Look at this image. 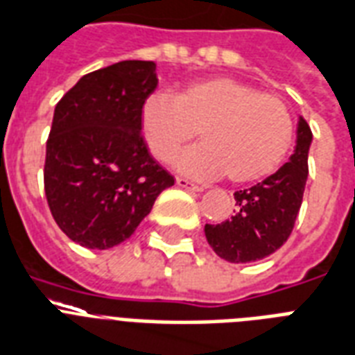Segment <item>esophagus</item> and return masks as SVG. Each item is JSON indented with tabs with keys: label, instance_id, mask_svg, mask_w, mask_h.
<instances>
[{
	"label": "esophagus",
	"instance_id": "1",
	"mask_svg": "<svg viewBox=\"0 0 355 355\" xmlns=\"http://www.w3.org/2000/svg\"><path fill=\"white\" fill-rule=\"evenodd\" d=\"M175 185H178V187L187 189V191H196V193H198V191H202V187H200V185L193 183V181L187 180V178H181V175H178V178H175Z\"/></svg>",
	"mask_w": 355,
	"mask_h": 355
}]
</instances>
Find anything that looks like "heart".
I'll return each instance as SVG.
<instances>
[{"instance_id": "b5f03b06", "label": "heart", "mask_w": 355, "mask_h": 355, "mask_svg": "<svg viewBox=\"0 0 355 355\" xmlns=\"http://www.w3.org/2000/svg\"><path fill=\"white\" fill-rule=\"evenodd\" d=\"M146 148L170 162L198 130L202 142L178 157L185 174L232 183H254L275 174L294 142V117L275 93L258 92L243 80H194L174 97L149 95L138 117Z\"/></svg>"}]
</instances>
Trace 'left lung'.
<instances>
[{"mask_svg":"<svg viewBox=\"0 0 355 355\" xmlns=\"http://www.w3.org/2000/svg\"><path fill=\"white\" fill-rule=\"evenodd\" d=\"M313 132L305 119L297 125V146L275 174L236 191V209L220 225H206L207 243L228 262L262 260L281 249L294 230L309 175V148Z\"/></svg>","mask_w":355,"mask_h":355,"instance_id":"obj_1","label":"left lung"}]
</instances>
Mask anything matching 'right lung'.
I'll list each match as a JSON object with an SVG mask.
<instances>
[{"instance_id":"obj_1","label":"right lung","mask_w":355,"mask_h":355,"mask_svg":"<svg viewBox=\"0 0 355 355\" xmlns=\"http://www.w3.org/2000/svg\"><path fill=\"white\" fill-rule=\"evenodd\" d=\"M153 61H119L82 76L55 105L44 193L65 236L110 249L132 236L174 175L149 155L140 106L155 92Z\"/></svg>"}]
</instances>
